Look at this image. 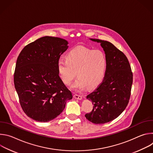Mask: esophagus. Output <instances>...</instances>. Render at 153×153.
<instances>
[{
  "mask_svg": "<svg viewBox=\"0 0 153 153\" xmlns=\"http://www.w3.org/2000/svg\"><path fill=\"white\" fill-rule=\"evenodd\" d=\"M74 97L75 99H79V100H81L82 99V96L79 95V94H76L74 95Z\"/></svg>",
  "mask_w": 153,
  "mask_h": 153,
  "instance_id": "34e87169",
  "label": "esophagus"
}]
</instances>
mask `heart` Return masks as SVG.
Masks as SVG:
<instances>
[{"label": "heart", "mask_w": 153, "mask_h": 153, "mask_svg": "<svg viewBox=\"0 0 153 153\" xmlns=\"http://www.w3.org/2000/svg\"><path fill=\"white\" fill-rule=\"evenodd\" d=\"M106 63V56L102 51L78 46L68 52L66 60H58L57 71L67 85L72 83L77 73L78 79L72 88L83 90L87 86L93 88L100 83L105 76Z\"/></svg>", "instance_id": "1"}]
</instances>
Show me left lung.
<instances>
[{"instance_id":"left-lung-1","label":"left lung","mask_w":153,"mask_h":153,"mask_svg":"<svg viewBox=\"0 0 153 153\" xmlns=\"http://www.w3.org/2000/svg\"><path fill=\"white\" fill-rule=\"evenodd\" d=\"M100 42L106 57L103 81L86 98L93 105L92 111L85 117L95 124H103L117 118L127 106L133 83V72L126 56L111 43Z\"/></svg>"}]
</instances>
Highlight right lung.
<instances>
[{
	"label": "right lung",
	"mask_w": 153,
	"mask_h": 153,
	"mask_svg": "<svg viewBox=\"0 0 153 153\" xmlns=\"http://www.w3.org/2000/svg\"><path fill=\"white\" fill-rule=\"evenodd\" d=\"M68 43L59 37H42L26 45L17 57L15 88L23 111L36 121L55 119L73 97L57 71V62Z\"/></svg>",
	"instance_id": "obj_1"
}]
</instances>
